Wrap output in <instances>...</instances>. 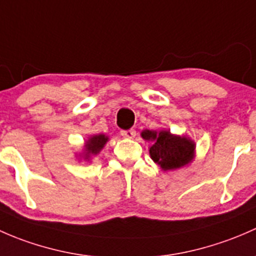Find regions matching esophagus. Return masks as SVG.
Returning <instances> with one entry per match:
<instances>
[{
	"label": "esophagus",
	"mask_w": 256,
	"mask_h": 256,
	"mask_svg": "<svg viewBox=\"0 0 256 256\" xmlns=\"http://www.w3.org/2000/svg\"><path fill=\"white\" fill-rule=\"evenodd\" d=\"M136 132L134 129H128V130H120V136H124V138L128 139H133L136 136Z\"/></svg>",
	"instance_id": "34e87169"
}]
</instances>
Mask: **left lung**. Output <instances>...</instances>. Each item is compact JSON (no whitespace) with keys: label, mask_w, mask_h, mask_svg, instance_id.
Wrapping results in <instances>:
<instances>
[{"label":"left lung","mask_w":256,"mask_h":256,"mask_svg":"<svg viewBox=\"0 0 256 256\" xmlns=\"http://www.w3.org/2000/svg\"><path fill=\"white\" fill-rule=\"evenodd\" d=\"M142 138L150 142V158L164 171L175 170L186 166L194 160V140L180 136H174L170 130H146L142 132Z\"/></svg>","instance_id":"8db88e82"}]
</instances>
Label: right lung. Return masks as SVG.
I'll list each match as a JSON object with an SVG mask.
<instances>
[{"instance_id": "obj_1", "label": "right lung", "mask_w": 256, "mask_h": 256, "mask_svg": "<svg viewBox=\"0 0 256 256\" xmlns=\"http://www.w3.org/2000/svg\"><path fill=\"white\" fill-rule=\"evenodd\" d=\"M108 142V136H106L104 134H97V136H92L88 139V142L85 143V148H84V159L88 160L92 156L98 154L102 149H104V144Z\"/></svg>"}]
</instances>
